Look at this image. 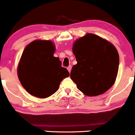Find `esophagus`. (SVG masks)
Returning a JSON list of instances; mask_svg holds the SVG:
<instances>
[{
    "mask_svg": "<svg viewBox=\"0 0 135 135\" xmlns=\"http://www.w3.org/2000/svg\"><path fill=\"white\" fill-rule=\"evenodd\" d=\"M67 69H68V71H69V73H70V72H71V66H68V68H67Z\"/></svg>",
    "mask_w": 135,
    "mask_h": 135,
    "instance_id": "esophagus-1",
    "label": "esophagus"
}]
</instances>
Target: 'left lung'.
<instances>
[{"label": "left lung", "instance_id": "obj_1", "mask_svg": "<svg viewBox=\"0 0 135 135\" xmlns=\"http://www.w3.org/2000/svg\"><path fill=\"white\" fill-rule=\"evenodd\" d=\"M77 64L70 77L77 87L89 97L107 91L114 83L118 72L119 57L115 47L101 37L88 33L73 44Z\"/></svg>", "mask_w": 135, "mask_h": 135}]
</instances>
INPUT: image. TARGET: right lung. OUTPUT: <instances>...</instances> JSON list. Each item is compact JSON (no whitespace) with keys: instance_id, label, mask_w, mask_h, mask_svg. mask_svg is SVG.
I'll return each instance as SVG.
<instances>
[{"instance_id":"add662e5","label":"right lung","mask_w":135,"mask_h":135,"mask_svg":"<svg viewBox=\"0 0 135 135\" xmlns=\"http://www.w3.org/2000/svg\"><path fill=\"white\" fill-rule=\"evenodd\" d=\"M55 47L50 41H33L24 49L18 68V75L24 89L38 98H47L58 90L62 80L69 76L54 57Z\"/></svg>"}]
</instances>
